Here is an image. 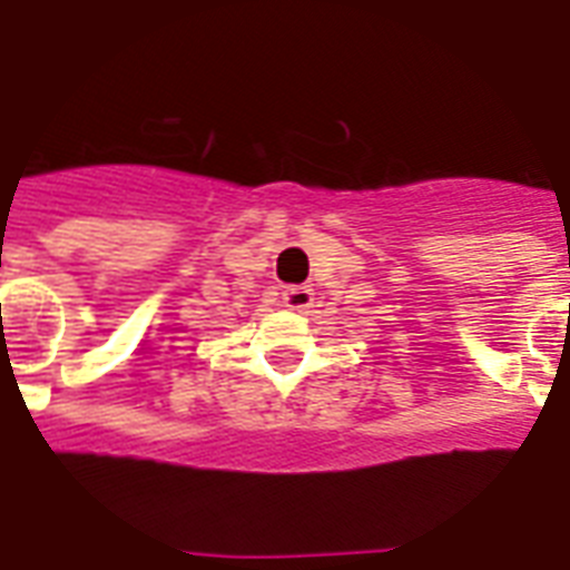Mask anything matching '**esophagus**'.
<instances>
[{
	"mask_svg": "<svg viewBox=\"0 0 570 570\" xmlns=\"http://www.w3.org/2000/svg\"><path fill=\"white\" fill-rule=\"evenodd\" d=\"M313 304L311 286H286L284 289V307L289 311H307Z\"/></svg>",
	"mask_w": 570,
	"mask_h": 570,
	"instance_id": "obj_1",
	"label": "esophagus"
}]
</instances>
